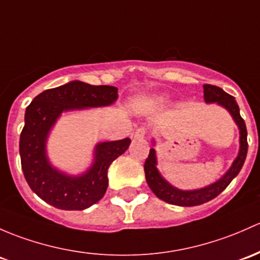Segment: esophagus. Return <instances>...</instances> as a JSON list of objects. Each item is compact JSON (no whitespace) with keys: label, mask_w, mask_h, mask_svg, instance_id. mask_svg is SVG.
Returning <instances> with one entry per match:
<instances>
[{"label":"esophagus","mask_w":260,"mask_h":260,"mask_svg":"<svg viewBox=\"0 0 260 260\" xmlns=\"http://www.w3.org/2000/svg\"><path fill=\"white\" fill-rule=\"evenodd\" d=\"M146 133H147V128L146 127H139V128H137V129H136L135 138H137V139L144 138V137H146Z\"/></svg>","instance_id":"obj_1"}]
</instances>
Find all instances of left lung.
Returning a JSON list of instances; mask_svg holds the SVG:
<instances>
[{"label":"left lung","instance_id":"obj_1","mask_svg":"<svg viewBox=\"0 0 260 260\" xmlns=\"http://www.w3.org/2000/svg\"><path fill=\"white\" fill-rule=\"evenodd\" d=\"M204 101L207 103H214L217 102L218 105L223 106L224 108L228 109L231 112L232 117L234 118L237 124H238L240 131V149L239 154L237 159L234 160L232 165L231 169L226 172L225 174L217 180L213 184L208 185L206 188L197 190H180L177 188L172 187L163 177L160 176L158 169L155 168L157 160H155V152L154 149L151 148L149 151L148 158L144 163V173H146V179L148 183L149 188L152 192L162 201L167 202L169 204H174V206L180 207H194L201 206V204L207 203V202L212 201L215 197L219 196L220 193L225 189L229 185V183L238 176V173L244 165L245 157H247L248 152V142H247V127H245L244 119L242 118L239 113V107L237 101L234 100L233 95L228 94L224 92L222 88L213 84H204Z\"/></svg>","mask_w":260,"mask_h":260}]
</instances>
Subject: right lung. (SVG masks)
<instances>
[{"instance_id": "1", "label": "right lung", "mask_w": 260, "mask_h": 260, "mask_svg": "<svg viewBox=\"0 0 260 260\" xmlns=\"http://www.w3.org/2000/svg\"><path fill=\"white\" fill-rule=\"evenodd\" d=\"M118 98L113 86H92L73 81L46 89L26 108L20 137L21 166L29 188L51 206L82 210L97 203L108 187L111 163L128 149L129 138L103 142L95 147L93 166L80 177H70L52 168L46 155V139L63 111L109 106Z\"/></svg>"}]
</instances>
